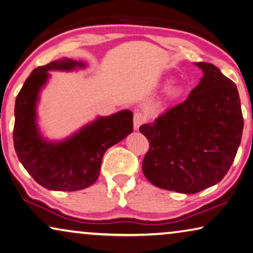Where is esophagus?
<instances>
[{
    "label": "esophagus",
    "instance_id": "34e87169",
    "mask_svg": "<svg viewBox=\"0 0 253 253\" xmlns=\"http://www.w3.org/2000/svg\"><path fill=\"white\" fill-rule=\"evenodd\" d=\"M146 122V117L145 115L142 114V112H135L134 115V129L135 130H138V128L141 127L144 123Z\"/></svg>",
    "mask_w": 253,
    "mask_h": 253
}]
</instances>
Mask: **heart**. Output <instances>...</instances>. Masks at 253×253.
<instances>
[{"mask_svg":"<svg viewBox=\"0 0 253 253\" xmlns=\"http://www.w3.org/2000/svg\"><path fill=\"white\" fill-rule=\"evenodd\" d=\"M181 89H180L179 86H174L173 89H171V91H170V95L172 98H177V97H179L180 94H181Z\"/></svg>","mask_w":253,"mask_h":253,"instance_id":"1","label":"heart"}]
</instances>
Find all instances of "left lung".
I'll return each instance as SVG.
<instances>
[{"label":"left lung","mask_w":253,"mask_h":253,"mask_svg":"<svg viewBox=\"0 0 253 253\" xmlns=\"http://www.w3.org/2000/svg\"><path fill=\"white\" fill-rule=\"evenodd\" d=\"M182 103L139 127L150 142L142 169L166 190L196 194L227 173L241 143L243 116L233 81L210 63Z\"/></svg>","instance_id":"left-lung-1"}]
</instances>
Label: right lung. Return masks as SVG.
I'll list each match as a JSON object with an SVG mask.
<instances>
[{
	"label": "right lung",
	"instance_id": "right-lung-1",
	"mask_svg": "<svg viewBox=\"0 0 253 253\" xmlns=\"http://www.w3.org/2000/svg\"><path fill=\"white\" fill-rule=\"evenodd\" d=\"M85 64L61 58L35 69L20 90L14 107L13 142L22 166L40 186L49 190L76 191L93 184L108 148L133 131V112L122 110L99 117L64 141L48 142L37 126L39 92L49 71L84 69Z\"/></svg>",
	"mask_w": 253,
	"mask_h": 253
}]
</instances>
